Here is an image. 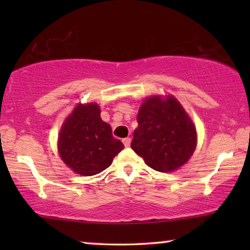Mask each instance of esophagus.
<instances>
[{
  "label": "esophagus",
  "instance_id": "esophagus-1",
  "mask_svg": "<svg viewBox=\"0 0 250 250\" xmlns=\"http://www.w3.org/2000/svg\"><path fill=\"white\" fill-rule=\"evenodd\" d=\"M122 142H124V145H125V146H130V145H131V139L130 138H125L124 140H122Z\"/></svg>",
  "mask_w": 250,
  "mask_h": 250
}]
</instances>
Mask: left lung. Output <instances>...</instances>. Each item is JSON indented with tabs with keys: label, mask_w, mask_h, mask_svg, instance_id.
<instances>
[{
	"label": "left lung",
	"mask_w": 250,
	"mask_h": 250,
	"mask_svg": "<svg viewBox=\"0 0 250 250\" xmlns=\"http://www.w3.org/2000/svg\"><path fill=\"white\" fill-rule=\"evenodd\" d=\"M137 121L131 147L150 167L171 172L191 158L196 146V130L174 97L147 98Z\"/></svg>",
	"instance_id": "8db88e82"
}]
</instances>
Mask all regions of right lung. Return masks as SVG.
Returning <instances> with one entry per match:
<instances>
[{
    "mask_svg": "<svg viewBox=\"0 0 250 250\" xmlns=\"http://www.w3.org/2000/svg\"><path fill=\"white\" fill-rule=\"evenodd\" d=\"M124 147V143L112 135L111 126L101 120L96 104H78L58 137L61 158L74 172L84 176L109 167Z\"/></svg>",
    "mask_w": 250,
    "mask_h": 250,
    "instance_id": "add662e5",
    "label": "right lung"
}]
</instances>
